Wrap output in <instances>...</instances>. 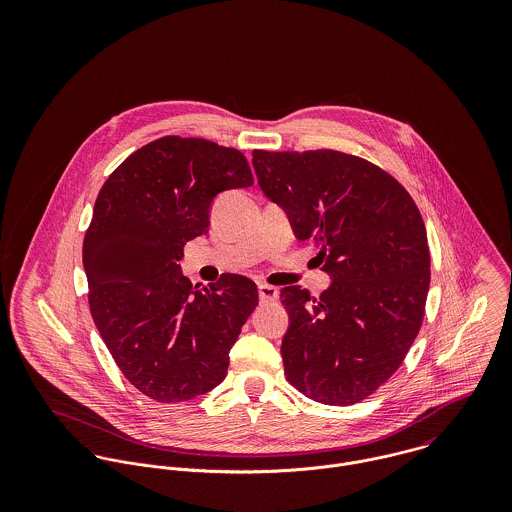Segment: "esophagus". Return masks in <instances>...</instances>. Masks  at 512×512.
<instances>
[{"label": "esophagus", "mask_w": 512, "mask_h": 512, "mask_svg": "<svg viewBox=\"0 0 512 512\" xmlns=\"http://www.w3.org/2000/svg\"><path fill=\"white\" fill-rule=\"evenodd\" d=\"M258 295H260V301L268 303V301H276L280 292H278V288H274L270 284H260L258 286Z\"/></svg>", "instance_id": "obj_1"}]
</instances>
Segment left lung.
Segmentation results:
<instances>
[{
  "label": "left lung",
  "instance_id": "left-lung-1",
  "mask_svg": "<svg viewBox=\"0 0 512 512\" xmlns=\"http://www.w3.org/2000/svg\"><path fill=\"white\" fill-rule=\"evenodd\" d=\"M252 165L297 240L313 238L331 286L311 299L282 288L288 380L311 400H365L402 365L430 290V248L408 191L361 157L333 149L262 151Z\"/></svg>",
  "mask_w": 512,
  "mask_h": 512
}]
</instances>
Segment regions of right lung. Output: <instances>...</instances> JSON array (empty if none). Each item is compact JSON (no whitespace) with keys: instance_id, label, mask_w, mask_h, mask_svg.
<instances>
[{"instance_id":"add662e5","label":"right lung","mask_w":512,"mask_h":512,"mask_svg":"<svg viewBox=\"0 0 512 512\" xmlns=\"http://www.w3.org/2000/svg\"><path fill=\"white\" fill-rule=\"evenodd\" d=\"M252 183L238 149L165 136L134 151L98 193L82 244L90 313L124 376L157 402L219 386L258 305L244 276L199 288L179 266L183 246L209 232L215 197Z\"/></svg>"}]
</instances>
